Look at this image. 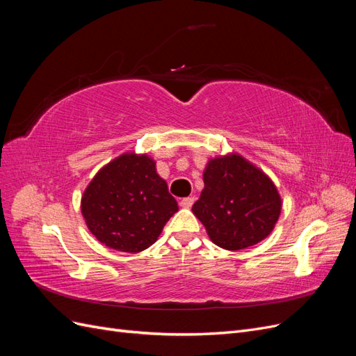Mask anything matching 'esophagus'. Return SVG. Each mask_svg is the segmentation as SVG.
<instances>
[{
    "label": "esophagus",
    "instance_id": "34e87169",
    "mask_svg": "<svg viewBox=\"0 0 356 356\" xmlns=\"http://www.w3.org/2000/svg\"><path fill=\"white\" fill-rule=\"evenodd\" d=\"M193 203H195V197H184V199H181V202H179L181 207L186 208V209H190L193 207Z\"/></svg>",
    "mask_w": 356,
    "mask_h": 356
}]
</instances>
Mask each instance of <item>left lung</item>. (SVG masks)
I'll list each match as a JSON object with an SVG mask.
<instances>
[{"instance_id":"1","label":"left lung","mask_w":356,"mask_h":356,"mask_svg":"<svg viewBox=\"0 0 356 356\" xmlns=\"http://www.w3.org/2000/svg\"><path fill=\"white\" fill-rule=\"evenodd\" d=\"M203 182L191 211L215 245L239 251L270 234L281 213V197L264 172L233 154L209 160Z\"/></svg>"}]
</instances>
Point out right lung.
Masks as SVG:
<instances>
[{
	"label": "right lung",
	"instance_id": "1",
	"mask_svg": "<svg viewBox=\"0 0 356 356\" xmlns=\"http://www.w3.org/2000/svg\"><path fill=\"white\" fill-rule=\"evenodd\" d=\"M177 211L178 203L157 175L154 161L132 153L104 166L81 197L92 234L122 252L147 250Z\"/></svg>",
	"mask_w": 356,
	"mask_h": 356
}]
</instances>
